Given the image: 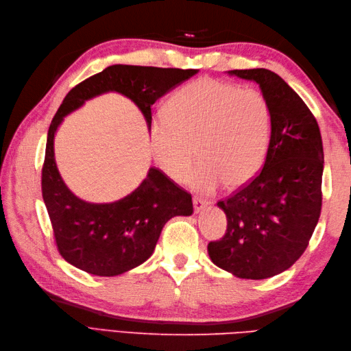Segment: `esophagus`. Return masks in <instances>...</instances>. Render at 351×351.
Listing matches in <instances>:
<instances>
[{"instance_id":"34e87169","label":"esophagus","mask_w":351,"mask_h":351,"mask_svg":"<svg viewBox=\"0 0 351 351\" xmlns=\"http://www.w3.org/2000/svg\"><path fill=\"white\" fill-rule=\"evenodd\" d=\"M193 204H195V211L196 213H204L208 206H210V202L206 199L202 197H195L193 199Z\"/></svg>"}]
</instances>
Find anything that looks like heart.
I'll return each instance as SVG.
<instances>
[{"label": "heart", "mask_w": 351, "mask_h": 351, "mask_svg": "<svg viewBox=\"0 0 351 351\" xmlns=\"http://www.w3.org/2000/svg\"><path fill=\"white\" fill-rule=\"evenodd\" d=\"M273 132L270 102L256 88L200 78L171 95L164 119L151 125V149L173 181L213 191L221 184L240 187L263 167ZM197 152H194V149Z\"/></svg>", "instance_id": "obj_1"}]
</instances>
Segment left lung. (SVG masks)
<instances>
[{
    "label": "left lung",
    "instance_id": "8db88e82",
    "mask_svg": "<svg viewBox=\"0 0 351 351\" xmlns=\"http://www.w3.org/2000/svg\"><path fill=\"white\" fill-rule=\"evenodd\" d=\"M228 73L259 84L273 111V132L259 173L217 202L228 229L208 244V255L237 278L267 279L288 270L314 234L323 200L322 134L306 104L278 73L263 68Z\"/></svg>",
    "mask_w": 351,
    "mask_h": 351
}]
</instances>
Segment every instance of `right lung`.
Listing matches in <instances>:
<instances>
[{
  "mask_svg": "<svg viewBox=\"0 0 351 351\" xmlns=\"http://www.w3.org/2000/svg\"><path fill=\"white\" fill-rule=\"evenodd\" d=\"M197 69L113 64L66 95L48 130L42 167V196L57 249L73 267L95 276H119L152 255L164 225L175 215H191V195L160 169L151 167L138 187L121 200L92 204L77 197L58 173L54 136L63 117L107 92L130 98L152 123L156 99L182 84Z\"/></svg>",
  "mask_w": 351,
  "mask_h": 351,
  "instance_id": "obj_1",
  "label": "right lung"
}]
</instances>
